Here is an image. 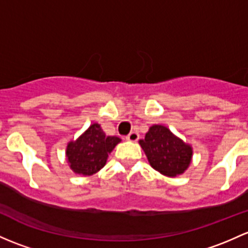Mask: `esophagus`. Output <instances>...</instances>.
<instances>
[{"label": "esophagus", "instance_id": "esophagus-1", "mask_svg": "<svg viewBox=\"0 0 248 248\" xmlns=\"http://www.w3.org/2000/svg\"><path fill=\"white\" fill-rule=\"evenodd\" d=\"M126 140H128V141H132V142L138 141V140H139V134H138L137 132H131L126 137Z\"/></svg>", "mask_w": 248, "mask_h": 248}]
</instances>
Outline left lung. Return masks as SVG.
Returning a JSON list of instances; mask_svg holds the SVG:
<instances>
[{
  "mask_svg": "<svg viewBox=\"0 0 248 248\" xmlns=\"http://www.w3.org/2000/svg\"><path fill=\"white\" fill-rule=\"evenodd\" d=\"M150 165L166 177H177L187 170L192 160L191 145L163 124H153L139 140Z\"/></svg>",
  "mask_w": 248,
  "mask_h": 248,
  "instance_id": "left-lung-1",
  "label": "left lung"
}]
</instances>
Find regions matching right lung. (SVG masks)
Wrapping results in <instances>:
<instances>
[{"instance_id":"1","label":"right lung","mask_w":248,"mask_h":248,"mask_svg":"<svg viewBox=\"0 0 248 248\" xmlns=\"http://www.w3.org/2000/svg\"><path fill=\"white\" fill-rule=\"evenodd\" d=\"M119 142L120 138L106 135L101 124L95 122L76 140L67 142L66 161L75 173L93 176L106 165L108 155Z\"/></svg>"}]
</instances>
